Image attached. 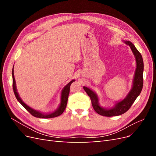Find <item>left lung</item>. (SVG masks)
I'll list each match as a JSON object with an SVG mask.
<instances>
[{
	"label": "left lung",
	"mask_w": 156,
	"mask_h": 156,
	"mask_svg": "<svg viewBox=\"0 0 156 156\" xmlns=\"http://www.w3.org/2000/svg\"><path fill=\"white\" fill-rule=\"evenodd\" d=\"M124 43L129 45L135 57L136 68L135 69L134 79L133 81V87L127 96L119 102L116 103L115 107L111 108H105L99 104L98 97L97 94L90 88L84 87L83 88L91 100L92 105L98 114L104 116H115L124 114L129 109L132 104L141 92L143 86V70L144 64L142 55L139 51L136 49L135 45L129 41H124Z\"/></svg>",
	"instance_id": "obj_1"
}]
</instances>
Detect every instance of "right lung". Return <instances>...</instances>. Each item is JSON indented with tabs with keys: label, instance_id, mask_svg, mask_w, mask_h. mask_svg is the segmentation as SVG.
I'll return each instance as SVG.
<instances>
[{
	"label": "right lung",
	"instance_id": "obj_1",
	"mask_svg": "<svg viewBox=\"0 0 156 156\" xmlns=\"http://www.w3.org/2000/svg\"><path fill=\"white\" fill-rule=\"evenodd\" d=\"M12 78H13V92L14 94L17 98V101L20 102L21 104L26 109L29 111L30 114L34 116L36 118H40V119H51V118H55L56 116H58L60 115H62L63 112L64 111L67 105V102H68V98L69 96V88L70 85L73 81H75V80H72L68 84H67L66 85L64 88L62 89V94H61V100H60V103L58 108L54 112H51V113H48V114H45V113L41 112L40 111H36L34 109H33L31 107L29 106H28L27 104L22 101L21 98L20 97L18 94V92H17V88H16V80L15 78H14V73H13V67L12 69Z\"/></svg>",
	"mask_w": 156,
	"mask_h": 156
}]
</instances>
